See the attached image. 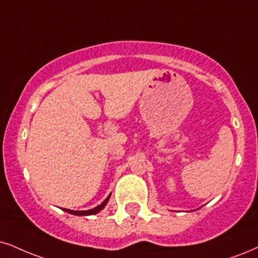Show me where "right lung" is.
Listing matches in <instances>:
<instances>
[{
    "label": "right lung",
    "instance_id": "add662e5",
    "mask_svg": "<svg viewBox=\"0 0 258 258\" xmlns=\"http://www.w3.org/2000/svg\"><path fill=\"white\" fill-rule=\"evenodd\" d=\"M109 198H110V194L108 195V197H107V199L102 202V204L99 205V206H96L95 208H91V210H88V211H71V210H65V208H64V211L68 212V213H70V214H74V216H93V214L99 213L100 211H102L103 208H105L107 202H108V200H109Z\"/></svg>",
    "mask_w": 258,
    "mask_h": 258
}]
</instances>
